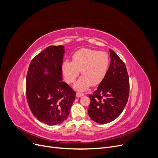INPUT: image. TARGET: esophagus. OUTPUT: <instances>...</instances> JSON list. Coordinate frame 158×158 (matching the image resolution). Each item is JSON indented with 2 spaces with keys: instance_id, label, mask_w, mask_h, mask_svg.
Wrapping results in <instances>:
<instances>
[{
  "instance_id": "34e87169",
  "label": "esophagus",
  "mask_w": 158,
  "mask_h": 158,
  "mask_svg": "<svg viewBox=\"0 0 158 158\" xmlns=\"http://www.w3.org/2000/svg\"><path fill=\"white\" fill-rule=\"evenodd\" d=\"M84 93H77V94H76V96H77V98H80V97L84 96Z\"/></svg>"
}]
</instances>
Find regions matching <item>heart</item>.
<instances>
[{"label":"heart","instance_id":"obj_1","mask_svg":"<svg viewBox=\"0 0 158 158\" xmlns=\"http://www.w3.org/2000/svg\"><path fill=\"white\" fill-rule=\"evenodd\" d=\"M110 58L106 52L82 48L74 52L73 61L65 60L62 65V71L68 84L74 82L80 71L83 75L74 85L75 89L84 91L90 85L96 86L106 77L109 66Z\"/></svg>","mask_w":158,"mask_h":158}]
</instances>
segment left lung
<instances>
[{
	"instance_id": "1",
	"label": "left lung",
	"mask_w": 158,
	"mask_h": 158,
	"mask_svg": "<svg viewBox=\"0 0 158 158\" xmlns=\"http://www.w3.org/2000/svg\"><path fill=\"white\" fill-rule=\"evenodd\" d=\"M110 64L106 77L93 94L89 117L98 123H107L116 119L123 110L129 96V78L125 63L109 49Z\"/></svg>"
}]
</instances>
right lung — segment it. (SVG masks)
Masks as SVG:
<instances>
[{
	"label": "right lung",
	"instance_id": "right-lung-1",
	"mask_svg": "<svg viewBox=\"0 0 158 158\" xmlns=\"http://www.w3.org/2000/svg\"><path fill=\"white\" fill-rule=\"evenodd\" d=\"M63 46H49L36 55L26 76V98L34 116L49 125L62 123L69 116L76 92L62 81ZM46 70L48 73H44Z\"/></svg>",
	"mask_w": 158,
	"mask_h": 158
}]
</instances>
